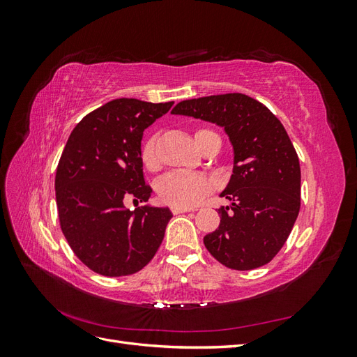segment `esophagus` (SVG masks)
Instances as JSON below:
<instances>
[{
    "mask_svg": "<svg viewBox=\"0 0 357 357\" xmlns=\"http://www.w3.org/2000/svg\"><path fill=\"white\" fill-rule=\"evenodd\" d=\"M197 208H192V207H172V213L174 214H181V213H188V211H195Z\"/></svg>",
    "mask_w": 357,
    "mask_h": 357,
    "instance_id": "obj_1",
    "label": "esophagus"
}]
</instances>
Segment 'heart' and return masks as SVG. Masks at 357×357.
I'll list each match as a JSON object with an SVG mask.
<instances>
[{"mask_svg":"<svg viewBox=\"0 0 357 357\" xmlns=\"http://www.w3.org/2000/svg\"><path fill=\"white\" fill-rule=\"evenodd\" d=\"M207 134H213L208 129H198L195 132V142L199 146L201 138ZM143 165L147 169H155L158 167L156 139L149 138L142 150ZM160 199L176 205V207H190V205L201 201L211 190V183L204 176L193 174L186 171H174L162 177L156 185Z\"/></svg>","mask_w":357,"mask_h":357,"instance_id":"obj_1","label":"heart"}]
</instances>
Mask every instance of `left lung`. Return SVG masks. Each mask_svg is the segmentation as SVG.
<instances>
[{
	"mask_svg": "<svg viewBox=\"0 0 357 357\" xmlns=\"http://www.w3.org/2000/svg\"><path fill=\"white\" fill-rule=\"evenodd\" d=\"M172 114L223 128L232 146V174L220 197V225L204 236L214 259L248 271L280 252L301 207L299 159L282 122L244 93L202 96L178 102Z\"/></svg>",
	"mask_w": 357,
	"mask_h": 357,
	"instance_id": "8db88e82",
	"label": "left lung"
}]
</instances>
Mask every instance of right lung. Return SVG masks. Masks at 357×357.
<instances>
[{
  "instance_id": "right-lung-1",
  "label": "right lung",
  "mask_w": 357,
  "mask_h": 357,
  "mask_svg": "<svg viewBox=\"0 0 357 357\" xmlns=\"http://www.w3.org/2000/svg\"><path fill=\"white\" fill-rule=\"evenodd\" d=\"M174 102L119 98L84 116L59 159L55 190L63 235L80 261L107 277L143 269L164 240L168 207L126 210L147 201L142 139L144 129Z\"/></svg>"
}]
</instances>
